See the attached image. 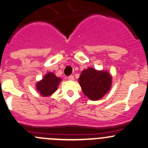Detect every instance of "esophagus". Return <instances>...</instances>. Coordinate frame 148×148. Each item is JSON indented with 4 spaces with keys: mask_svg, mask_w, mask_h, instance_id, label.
Instances as JSON below:
<instances>
[{
    "mask_svg": "<svg viewBox=\"0 0 148 148\" xmlns=\"http://www.w3.org/2000/svg\"><path fill=\"white\" fill-rule=\"evenodd\" d=\"M68 79H69V81H74V76H73V75L69 76V77H68Z\"/></svg>",
    "mask_w": 148,
    "mask_h": 148,
    "instance_id": "1",
    "label": "esophagus"
}]
</instances>
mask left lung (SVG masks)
<instances>
[{"label":"left lung","instance_id":"1","mask_svg":"<svg viewBox=\"0 0 148 148\" xmlns=\"http://www.w3.org/2000/svg\"><path fill=\"white\" fill-rule=\"evenodd\" d=\"M79 83L85 96L91 101H97L111 89L112 77L107 71L88 67L82 71Z\"/></svg>","mask_w":148,"mask_h":148}]
</instances>
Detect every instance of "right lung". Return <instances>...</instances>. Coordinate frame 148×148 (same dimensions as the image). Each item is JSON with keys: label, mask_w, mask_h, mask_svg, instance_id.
I'll return each instance as SVG.
<instances>
[{"label": "right lung", "mask_w": 148, "mask_h": 148, "mask_svg": "<svg viewBox=\"0 0 148 148\" xmlns=\"http://www.w3.org/2000/svg\"><path fill=\"white\" fill-rule=\"evenodd\" d=\"M61 82L62 79L57 77L54 73L48 72L37 82L36 89L42 96H50L57 91Z\"/></svg>", "instance_id": "add662e5"}]
</instances>
